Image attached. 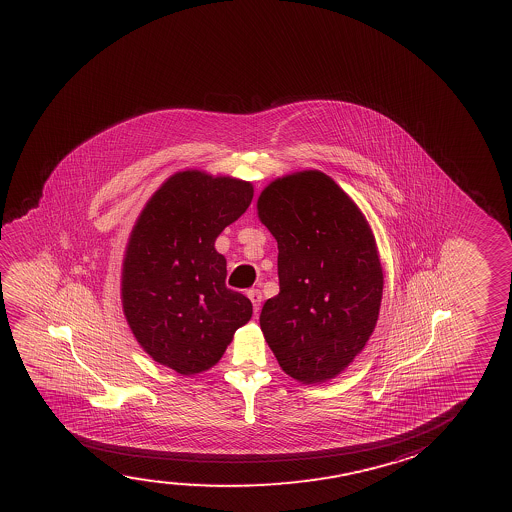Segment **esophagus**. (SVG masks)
Segmentation results:
<instances>
[{"label":"esophagus","instance_id":"obj_1","mask_svg":"<svg viewBox=\"0 0 512 512\" xmlns=\"http://www.w3.org/2000/svg\"><path fill=\"white\" fill-rule=\"evenodd\" d=\"M246 295H248V299L252 301L253 311H255V313H259L260 302H262V292L257 290V288H250V290L246 292Z\"/></svg>","mask_w":512,"mask_h":512}]
</instances>
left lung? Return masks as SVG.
Returning <instances> with one entry per match:
<instances>
[{"instance_id":"8db88e82","label":"left lung","mask_w":512,"mask_h":512,"mask_svg":"<svg viewBox=\"0 0 512 512\" xmlns=\"http://www.w3.org/2000/svg\"><path fill=\"white\" fill-rule=\"evenodd\" d=\"M257 215L278 243L280 294L260 329L281 369L302 385L339 376L378 323L383 266L362 210L329 175L304 169L274 178Z\"/></svg>"}]
</instances>
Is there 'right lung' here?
<instances>
[{"instance_id": "right-lung-1", "label": "right lung", "mask_w": 512, "mask_h": 512, "mask_svg": "<svg viewBox=\"0 0 512 512\" xmlns=\"http://www.w3.org/2000/svg\"><path fill=\"white\" fill-rule=\"evenodd\" d=\"M253 199L252 182L183 169L155 190L127 239L120 301L148 357L182 376L217 365L252 302L225 287L215 241Z\"/></svg>"}]
</instances>
